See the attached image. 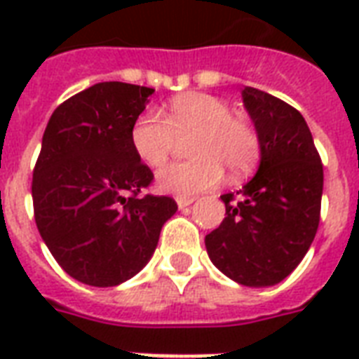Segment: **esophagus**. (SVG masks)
<instances>
[{"mask_svg":"<svg viewBox=\"0 0 359 359\" xmlns=\"http://www.w3.org/2000/svg\"><path fill=\"white\" fill-rule=\"evenodd\" d=\"M176 202H177V208H180V210H187L189 205L194 202V198H183V196H180V198H176Z\"/></svg>","mask_w":359,"mask_h":359,"instance_id":"1","label":"esophagus"}]
</instances>
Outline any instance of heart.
Returning a JSON list of instances; mask_svg holds the SVG:
<instances>
[{"label":"heart","instance_id":"heart-1","mask_svg":"<svg viewBox=\"0 0 359 359\" xmlns=\"http://www.w3.org/2000/svg\"><path fill=\"white\" fill-rule=\"evenodd\" d=\"M193 135L187 154L193 159L174 163L157 172L161 193L191 196L215 187L224 176H240L257 165L260 136L247 119L232 116L230 104L205 93L177 95L165 114L148 108L130 127V146L144 165L157 168L170 155L176 136Z\"/></svg>","mask_w":359,"mask_h":359}]
</instances>
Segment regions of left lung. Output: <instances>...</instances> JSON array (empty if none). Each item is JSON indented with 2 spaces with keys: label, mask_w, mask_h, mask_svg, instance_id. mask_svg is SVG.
Masks as SVG:
<instances>
[{
  "label": "left lung",
  "mask_w": 359,
  "mask_h": 359,
  "mask_svg": "<svg viewBox=\"0 0 359 359\" xmlns=\"http://www.w3.org/2000/svg\"><path fill=\"white\" fill-rule=\"evenodd\" d=\"M260 136L251 182L221 198L226 217L205 236L215 268L245 286H273L292 273L315 240L324 170L304 116L257 88L241 91Z\"/></svg>",
  "instance_id": "1"
}]
</instances>
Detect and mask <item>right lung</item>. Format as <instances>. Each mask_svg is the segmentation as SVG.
<instances>
[{
    "instance_id": "obj_1",
    "label": "right lung",
    "mask_w": 359,
    "mask_h": 359,
    "mask_svg": "<svg viewBox=\"0 0 359 359\" xmlns=\"http://www.w3.org/2000/svg\"><path fill=\"white\" fill-rule=\"evenodd\" d=\"M155 90L101 82L50 116L33 170L39 234L73 279L118 286L154 257L170 196H138L154 174L130 146V127Z\"/></svg>"
}]
</instances>
